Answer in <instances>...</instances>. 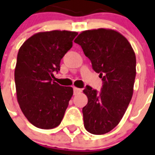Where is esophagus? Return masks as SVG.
Wrapping results in <instances>:
<instances>
[{"label": "esophagus", "instance_id": "1", "mask_svg": "<svg viewBox=\"0 0 155 155\" xmlns=\"http://www.w3.org/2000/svg\"><path fill=\"white\" fill-rule=\"evenodd\" d=\"M73 90H74V95L78 94V93H80V92H82V90L80 89V88H78V87H73Z\"/></svg>", "mask_w": 155, "mask_h": 155}]
</instances>
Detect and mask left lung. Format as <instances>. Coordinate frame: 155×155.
<instances>
[{"mask_svg": "<svg viewBox=\"0 0 155 155\" xmlns=\"http://www.w3.org/2000/svg\"><path fill=\"white\" fill-rule=\"evenodd\" d=\"M74 42L81 46L103 81L99 93L90 86L83 91L87 97L83 108L84 127L92 134H104L119 124L132 99L135 53L122 35L109 29L85 30Z\"/></svg>", "mask_w": 155, "mask_h": 155, "instance_id": "left-lung-1", "label": "left lung"}]
</instances>
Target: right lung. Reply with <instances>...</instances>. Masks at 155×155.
Here are the masks:
<instances>
[{
	"label": "right lung",
	"instance_id": "obj_1",
	"mask_svg": "<svg viewBox=\"0 0 155 155\" xmlns=\"http://www.w3.org/2000/svg\"><path fill=\"white\" fill-rule=\"evenodd\" d=\"M77 35L68 30L39 32L19 49L14 71L17 99L23 114L36 127L53 129L63 118L73 88L52 79Z\"/></svg>",
	"mask_w": 155,
	"mask_h": 155
}]
</instances>
